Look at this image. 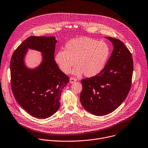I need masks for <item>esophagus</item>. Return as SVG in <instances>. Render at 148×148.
Listing matches in <instances>:
<instances>
[{
	"label": "esophagus",
	"mask_w": 148,
	"mask_h": 148,
	"mask_svg": "<svg viewBox=\"0 0 148 148\" xmlns=\"http://www.w3.org/2000/svg\"><path fill=\"white\" fill-rule=\"evenodd\" d=\"M76 79H75V78L73 77H71L70 78V83H71V84L74 83L75 82H76Z\"/></svg>",
	"instance_id": "1"
}]
</instances>
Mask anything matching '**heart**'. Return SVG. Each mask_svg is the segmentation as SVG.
I'll use <instances>...</instances> for the list:
<instances>
[{"mask_svg": "<svg viewBox=\"0 0 148 148\" xmlns=\"http://www.w3.org/2000/svg\"><path fill=\"white\" fill-rule=\"evenodd\" d=\"M110 53L109 45L103 41L89 37L74 38L64 45V51H59L55 61L60 70L68 74L72 68L73 74L93 77L100 73L105 68Z\"/></svg>", "mask_w": 148, "mask_h": 148, "instance_id": "heart-1", "label": "heart"}]
</instances>
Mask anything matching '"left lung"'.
I'll return each mask as SVG.
<instances>
[{
	"instance_id": "8db88e82",
	"label": "left lung",
	"mask_w": 148,
	"mask_h": 148,
	"mask_svg": "<svg viewBox=\"0 0 148 148\" xmlns=\"http://www.w3.org/2000/svg\"><path fill=\"white\" fill-rule=\"evenodd\" d=\"M113 45L112 54L103 71L81 80L80 100L83 107L97 116L109 114L118 108L130 89L134 69L129 49L120 40L105 37Z\"/></svg>"
}]
</instances>
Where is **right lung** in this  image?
I'll return each mask as SVG.
<instances>
[{
	"label": "right lung",
	"mask_w": 148,
	"mask_h": 148,
	"mask_svg": "<svg viewBox=\"0 0 148 148\" xmlns=\"http://www.w3.org/2000/svg\"><path fill=\"white\" fill-rule=\"evenodd\" d=\"M56 42L53 36H31L18 47L11 58L13 94L19 105L35 118H47L57 112L62 90L69 82L55 60ZM28 48L42 53V62L35 69H27L24 64Z\"/></svg>",
	"instance_id": "obj_1"
}]
</instances>
